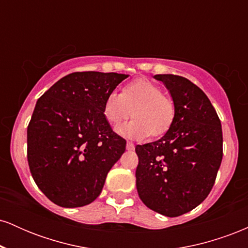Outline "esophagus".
I'll return each mask as SVG.
<instances>
[{
    "instance_id": "1",
    "label": "esophagus",
    "mask_w": 248,
    "mask_h": 248,
    "mask_svg": "<svg viewBox=\"0 0 248 248\" xmlns=\"http://www.w3.org/2000/svg\"><path fill=\"white\" fill-rule=\"evenodd\" d=\"M126 148H127V150H134V149H135V146H134L133 142L128 141L127 144H126Z\"/></svg>"
}]
</instances>
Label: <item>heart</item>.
Returning a JSON list of instances; mask_svg holds the SVG:
<instances>
[{
    "instance_id": "obj_1",
    "label": "heart",
    "mask_w": 248,
    "mask_h": 248,
    "mask_svg": "<svg viewBox=\"0 0 248 248\" xmlns=\"http://www.w3.org/2000/svg\"><path fill=\"white\" fill-rule=\"evenodd\" d=\"M104 114L113 126L135 116L129 124L120 127L121 135L144 139L164 135L175 120V105L161 92V88L148 79H135L128 82L120 93L112 92L104 104Z\"/></svg>"
}]
</instances>
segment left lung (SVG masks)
Returning <instances> with one entry per match:
<instances>
[{
    "label": "left lung",
    "mask_w": 248,
    "mask_h": 248,
    "mask_svg": "<svg viewBox=\"0 0 248 248\" xmlns=\"http://www.w3.org/2000/svg\"><path fill=\"white\" fill-rule=\"evenodd\" d=\"M155 79L172 96L175 120L158 141L136 146V189L150 210L178 217L211 191L223 158V132L211 101L193 82L173 75Z\"/></svg>",
    "instance_id": "1"
}]
</instances>
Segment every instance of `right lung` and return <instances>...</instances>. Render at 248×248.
Here are the masks:
<instances>
[{
  "instance_id": "add662e5",
  "label": "right lung",
  "mask_w": 248,
  "mask_h": 248,
  "mask_svg": "<svg viewBox=\"0 0 248 248\" xmlns=\"http://www.w3.org/2000/svg\"><path fill=\"white\" fill-rule=\"evenodd\" d=\"M127 77L73 72L37 101L28 126V163L37 186L57 205L92 203L126 150V140L105 118L104 104Z\"/></svg>"
}]
</instances>
